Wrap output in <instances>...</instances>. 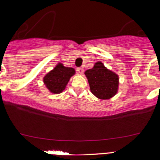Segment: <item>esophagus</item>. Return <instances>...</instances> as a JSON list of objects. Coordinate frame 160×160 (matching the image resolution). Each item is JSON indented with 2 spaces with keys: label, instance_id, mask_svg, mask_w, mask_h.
Here are the masks:
<instances>
[{
  "label": "esophagus",
  "instance_id": "34e87169",
  "mask_svg": "<svg viewBox=\"0 0 160 160\" xmlns=\"http://www.w3.org/2000/svg\"><path fill=\"white\" fill-rule=\"evenodd\" d=\"M77 72L80 74H82L83 72V69L82 68V67H78V68L77 69Z\"/></svg>",
  "mask_w": 160,
  "mask_h": 160
}]
</instances>
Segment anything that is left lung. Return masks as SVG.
<instances>
[{
	"label": "left lung",
	"instance_id": "left-lung-1",
	"mask_svg": "<svg viewBox=\"0 0 160 160\" xmlns=\"http://www.w3.org/2000/svg\"><path fill=\"white\" fill-rule=\"evenodd\" d=\"M84 74L90 91L99 99L108 100L118 93V75L104 67L101 61L97 62L92 69L85 71Z\"/></svg>",
	"mask_w": 160,
	"mask_h": 160
}]
</instances>
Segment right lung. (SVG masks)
I'll return each instance as SVG.
<instances>
[{"label": "right lung", "mask_w": 160, "mask_h": 160, "mask_svg": "<svg viewBox=\"0 0 160 160\" xmlns=\"http://www.w3.org/2000/svg\"><path fill=\"white\" fill-rule=\"evenodd\" d=\"M75 73L73 68L64 67L63 64L59 62L53 70L46 74L43 77V82L49 92L58 94L65 90L70 77Z\"/></svg>", "instance_id": "1"}]
</instances>
